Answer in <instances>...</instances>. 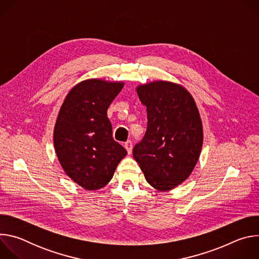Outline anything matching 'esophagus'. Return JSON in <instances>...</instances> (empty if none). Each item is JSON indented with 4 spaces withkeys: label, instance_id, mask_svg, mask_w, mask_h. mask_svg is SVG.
<instances>
[{
    "label": "esophagus",
    "instance_id": "esophagus-1",
    "mask_svg": "<svg viewBox=\"0 0 259 259\" xmlns=\"http://www.w3.org/2000/svg\"><path fill=\"white\" fill-rule=\"evenodd\" d=\"M125 149L127 150L129 155L132 153V141L131 140H128L125 142Z\"/></svg>",
    "mask_w": 259,
    "mask_h": 259
}]
</instances>
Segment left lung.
<instances>
[{"mask_svg":"<svg viewBox=\"0 0 259 259\" xmlns=\"http://www.w3.org/2000/svg\"><path fill=\"white\" fill-rule=\"evenodd\" d=\"M146 106L147 128L133 147L146 181L170 191L194 170L203 145L202 121L196 102L182 86L156 81L136 88Z\"/></svg>","mask_w":259,"mask_h":259,"instance_id":"left-lung-1","label":"left lung"}]
</instances>
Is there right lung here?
<instances>
[{
	"instance_id": "1",
	"label": "right lung",
	"mask_w": 259,
	"mask_h": 259,
	"mask_svg": "<svg viewBox=\"0 0 259 259\" xmlns=\"http://www.w3.org/2000/svg\"><path fill=\"white\" fill-rule=\"evenodd\" d=\"M124 83L83 81L66 95L54 128V146L64 172L87 191L103 188L127 155L114 140L106 112Z\"/></svg>"
}]
</instances>
